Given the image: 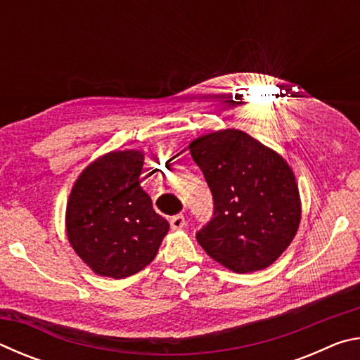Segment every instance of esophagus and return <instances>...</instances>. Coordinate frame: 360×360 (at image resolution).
<instances>
[{"label": "esophagus", "mask_w": 360, "mask_h": 360, "mask_svg": "<svg viewBox=\"0 0 360 360\" xmlns=\"http://www.w3.org/2000/svg\"><path fill=\"white\" fill-rule=\"evenodd\" d=\"M169 225H172L173 230H179L186 225V217L184 214H176L169 219Z\"/></svg>", "instance_id": "obj_1"}]
</instances>
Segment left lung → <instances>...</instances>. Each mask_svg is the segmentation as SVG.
Listing matches in <instances>:
<instances>
[{
	"mask_svg": "<svg viewBox=\"0 0 360 360\" xmlns=\"http://www.w3.org/2000/svg\"><path fill=\"white\" fill-rule=\"evenodd\" d=\"M212 193V217L197 231L206 254L236 273L271 265L300 224L294 173L276 152L240 130L202 136L188 146Z\"/></svg>",
	"mask_w": 360,
	"mask_h": 360,
	"instance_id": "8db88e82",
	"label": "left lung"
}]
</instances>
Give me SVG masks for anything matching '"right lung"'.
Here are the masks:
<instances>
[{
	"instance_id": "1",
	"label": "right lung",
	"mask_w": 360,
	"mask_h": 360,
	"mask_svg": "<svg viewBox=\"0 0 360 360\" xmlns=\"http://www.w3.org/2000/svg\"><path fill=\"white\" fill-rule=\"evenodd\" d=\"M141 168V152H109L84 169L71 191L68 240L101 276L122 279L141 271L169 229L139 186Z\"/></svg>"
}]
</instances>
